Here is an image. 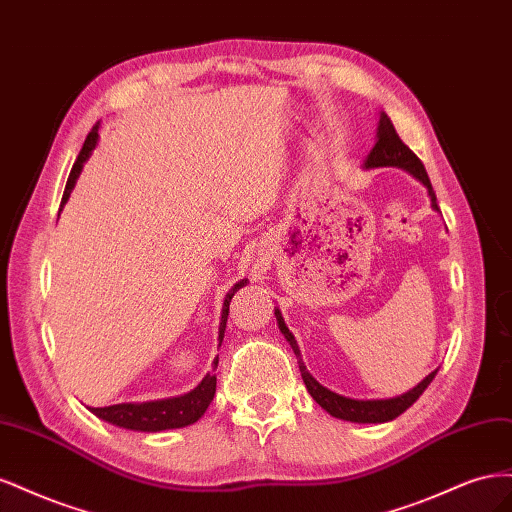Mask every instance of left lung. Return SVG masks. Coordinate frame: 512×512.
Here are the masks:
<instances>
[{
    "mask_svg": "<svg viewBox=\"0 0 512 512\" xmlns=\"http://www.w3.org/2000/svg\"><path fill=\"white\" fill-rule=\"evenodd\" d=\"M384 166L404 168L406 173H410L414 179L421 181L429 192L431 207L440 211V207L436 203V192H433V188H431V181L427 177V170H425L423 162L414 156V151L408 145H404V141H401L399 134L395 132L393 121L389 119V115L380 113L376 145L371 147V151L367 153L363 168H384ZM275 318H277V327H280V331L288 339V344L292 346L294 354H297L301 376H303V382L307 386L309 395L314 397V401L320 408H324L335 418H342V421H350V423H389V421H393V418H397L401 412H406L414 404V401L425 393V389L431 384V380L436 378V374H438V369H433L429 376H425L421 382L414 386V389H410L408 393H401L397 397H391V399H352V397L337 395L331 389H327V386H322L312 374H309L303 359H301V350H299L297 339H294V335L288 331L284 316L277 307H275Z\"/></svg>",
    "mask_w": 512,
    "mask_h": 512,
    "instance_id": "8db88e82",
    "label": "left lung"
}]
</instances>
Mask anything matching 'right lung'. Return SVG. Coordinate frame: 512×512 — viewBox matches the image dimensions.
Here are the masks:
<instances>
[{
    "label": "right lung",
    "mask_w": 512,
    "mask_h": 512,
    "mask_svg": "<svg viewBox=\"0 0 512 512\" xmlns=\"http://www.w3.org/2000/svg\"><path fill=\"white\" fill-rule=\"evenodd\" d=\"M100 130V121L96 123L91 132L87 134L83 149L79 153V158H76L72 170H70V177L66 183V190H64V198H61V209L68 203V198L74 190L76 179H79L81 170L85 166V162L89 160L91 153H94L96 145H98V134ZM59 209V211H61ZM247 284V280L237 282L232 286L226 297H224V305H222V318H220V331H218V346H222V339H224V331H226V320H228V307L232 297H235V292L239 288H243ZM215 365H218V356H215ZM215 395V374H207L203 380L198 382V386L190 393L179 395V397H168V399H156V401H143V404H115V406H106V408H89L94 412L102 421L123 427V429H132V431H164V429H179V427H188L192 423H196L200 416L205 414V410L209 408V404L213 401Z\"/></svg>",
    "instance_id": "1"
}]
</instances>
